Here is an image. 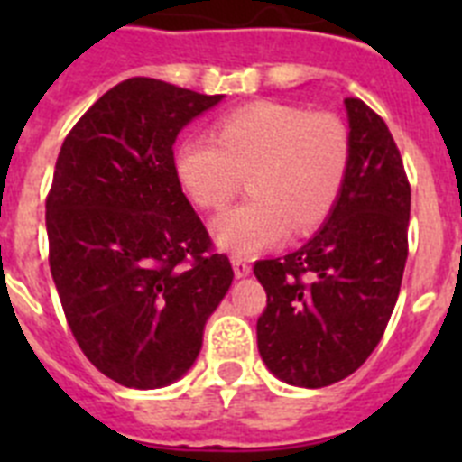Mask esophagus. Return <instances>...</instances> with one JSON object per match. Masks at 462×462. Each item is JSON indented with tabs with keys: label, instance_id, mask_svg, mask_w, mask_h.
Segmentation results:
<instances>
[{
	"label": "esophagus",
	"instance_id": "34e87169",
	"mask_svg": "<svg viewBox=\"0 0 462 462\" xmlns=\"http://www.w3.org/2000/svg\"><path fill=\"white\" fill-rule=\"evenodd\" d=\"M231 263H234L236 277H247V275H250L252 266H250V261H247V259H240V256H234V259H231Z\"/></svg>",
	"mask_w": 462,
	"mask_h": 462
}]
</instances>
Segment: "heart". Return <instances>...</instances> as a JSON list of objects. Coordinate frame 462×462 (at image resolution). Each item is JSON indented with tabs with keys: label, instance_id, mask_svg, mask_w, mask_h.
Instances as JSON below:
<instances>
[{
	"label": "heart",
	"instance_id": "heart-1",
	"mask_svg": "<svg viewBox=\"0 0 462 462\" xmlns=\"http://www.w3.org/2000/svg\"><path fill=\"white\" fill-rule=\"evenodd\" d=\"M349 129L333 113L256 101L224 116L215 138H185L175 171L203 210L226 206L247 175L250 201L212 222V236L234 254H254L293 236L314 234L328 219L349 166Z\"/></svg>",
	"mask_w": 462,
	"mask_h": 462
}]
</instances>
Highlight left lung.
I'll use <instances>...</instances> for the list:
<instances>
[{"instance_id": "1", "label": "left lung", "mask_w": 462, "mask_h": 462, "mask_svg": "<svg viewBox=\"0 0 462 462\" xmlns=\"http://www.w3.org/2000/svg\"><path fill=\"white\" fill-rule=\"evenodd\" d=\"M349 166L321 231L280 259L256 261L268 303L259 354L291 386L349 377L382 340L407 261L411 191L389 126L361 99H345Z\"/></svg>"}]
</instances>
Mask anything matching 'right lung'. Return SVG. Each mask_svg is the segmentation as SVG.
<instances>
[{"mask_svg":"<svg viewBox=\"0 0 462 462\" xmlns=\"http://www.w3.org/2000/svg\"><path fill=\"white\" fill-rule=\"evenodd\" d=\"M219 101L164 80H122L57 157L46 199L52 280L85 356L129 389H159L194 365L234 280L173 159L182 126Z\"/></svg>","mask_w":462,"mask_h":462,"instance_id":"right-lung-1","label":"right lung"}]
</instances>
